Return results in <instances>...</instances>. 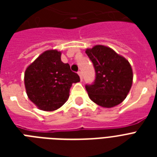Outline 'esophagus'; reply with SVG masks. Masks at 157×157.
Returning a JSON list of instances; mask_svg holds the SVG:
<instances>
[{
    "label": "esophagus",
    "instance_id": "esophagus-1",
    "mask_svg": "<svg viewBox=\"0 0 157 157\" xmlns=\"http://www.w3.org/2000/svg\"><path fill=\"white\" fill-rule=\"evenodd\" d=\"M78 75L80 76V78H81V81H82V72H81V71H78Z\"/></svg>",
    "mask_w": 157,
    "mask_h": 157
}]
</instances>
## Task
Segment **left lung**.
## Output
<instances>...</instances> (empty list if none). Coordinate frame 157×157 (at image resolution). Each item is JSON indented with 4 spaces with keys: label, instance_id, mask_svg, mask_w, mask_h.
Here are the masks:
<instances>
[{
    "label": "left lung",
    "instance_id": "left-lung-1",
    "mask_svg": "<svg viewBox=\"0 0 157 157\" xmlns=\"http://www.w3.org/2000/svg\"><path fill=\"white\" fill-rule=\"evenodd\" d=\"M95 70V80L86 85L89 97L103 107H112L126 98L133 82L129 61L104 45H95L86 50Z\"/></svg>",
    "mask_w": 157,
    "mask_h": 157
}]
</instances>
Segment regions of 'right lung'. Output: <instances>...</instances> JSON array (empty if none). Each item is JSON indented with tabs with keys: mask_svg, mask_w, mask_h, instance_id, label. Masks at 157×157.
Returning a JSON list of instances; mask_svg holds the SVG:
<instances>
[{
	"mask_svg": "<svg viewBox=\"0 0 157 157\" xmlns=\"http://www.w3.org/2000/svg\"><path fill=\"white\" fill-rule=\"evenodd\" d=\"M80 81L68 63L61 61V52L50 50L41 54L26 69L24 84L28 98L43 111L51 112L68 99L71 85Z\"/></svg>",
	"mask_w": 157,
	"mask_h": 157,
	"instance_id": "right-lung-1",
	"label": "right lung"
}]
</instances>
